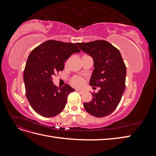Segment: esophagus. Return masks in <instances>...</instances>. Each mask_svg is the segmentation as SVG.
I'll return each mask as SVG.
<instances>
[{"instance_id":"34e87169","label":"esophagus","mask_w":156,"mask_h":156,"mask_svg":"<svg viewBox=\"0 0 156 156\" xmlns=\"http://www.w3.org/2000/svg\"><path fill=\"white\" fill-rule=\"evenodd\" d=\"M76 91H77V92H79L80 94H83V93H84V90H83L76 89Z\"/></svg>"}]
</instances>
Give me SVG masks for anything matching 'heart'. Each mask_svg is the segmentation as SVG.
Listing matches in <instances>:
<instances>
[{"mask_svg":"<svg viewBox=\"0 0 156 156\" xmlns=\"http://www.w3.org/2000/svg\"><path fill=\"white\" fill-rule=\"evenodd\" d=\"M72 83L75 87H81L84 84V79L80 77H75L72 80Z\"/></svg>","mask_w":156,"mask_h":156,"instance_id":"heart-1","label":"heart"}]
</instances>
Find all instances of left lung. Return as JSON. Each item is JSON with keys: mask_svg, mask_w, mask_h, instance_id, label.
<instances>
[{"mask_svg": "<svg viewBox=\"0 0 156 156\" xmlns=\"http://www.w3.org/2000/svg\"><path fill=\"white\" fill-rule=\"evenodd\" d=\"M77 45L94 60L89 84L100 87L98 93H93L92 101L84 103V107L94 116H106L116 109L126 87V68L120 52L105 40L77 43Z\"/></svg>", "mask_w": 156, "mask_h": 156, "instance_id": "left-lung-1", "label": "left lung"}]
</instances>
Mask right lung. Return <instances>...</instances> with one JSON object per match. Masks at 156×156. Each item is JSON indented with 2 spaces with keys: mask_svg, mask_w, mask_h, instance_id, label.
Segmentation results:
<instances>
[{
  "mask_svg": "<svg viewBox=\"0 0 156 156\" xmlns=\"http://www.w3.org/2000/svg\"><path fill=\"white\" fill-rule=\"evenodd\" d=\"M81 51L75 44L48 40L32 51L23 74L26 96L32 108L44 117L58 115L75 90L69 84L58 88L52 77L62 71L69 56Z\"/></svg>",
  "mask_w": 156,
  "mask_h": 156,
  "instance_id": "add662e5",
  "label": "right lung"
}]
</instances>
